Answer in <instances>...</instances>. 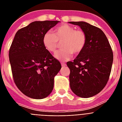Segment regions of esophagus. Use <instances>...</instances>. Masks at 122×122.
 Wrapping results in <instances>:
<instances>
[{
  "mask_svg": "<svg viewBox=\"0 0 122 122\" xmlns=\"http://www.w3.org/2000/svg\"><path fill=\"white\" fill-rule=\"evenodd\" d=\"M61 66H66V64H65V63H61Z\"/></svg>",
  "mask_w": 122,
  "mask_h": 122,
  "instance_id": "obj_1",
  "label": "esophagus"
}]
</instances>
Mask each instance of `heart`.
I'll use <instances>...</instances> for the list:
<instances>
[{
	"label": "heart",
	"mask_w": 122,
	"mask_h": 122,
	"mask_svg": "<svg viewBox=\"0 0 122 122\" xmlns=\"http://www.w3.org/2000/svg\"><path fill=\"white\" fill-rule=\"evenodd\" d=\"M43 45L51 53H55L61 44L63 49L55 54L56 58L60 61H68L73 54H79L87 44V34L82 30H76L73 26L63 24L54 29L53 33L48 31L43 36Z\"/></svg>",
	"instance_id": "1"
}]
</instances>
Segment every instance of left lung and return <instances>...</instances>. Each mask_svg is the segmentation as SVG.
<instances>
[{
  "label": "left lung",
  "mask_w": 122,
  "mask_h": 122,
  "mask_svg": "<svg viewBox=\"0 0 122 122\" xmlns=\"http://www.w3.org/2000/svg\"><path fill=\"white\" fill-rule=\"evenodd\" d=\"M87 34L85 47L73 61L67 62L70 70V85L74 94L87 98L97 94L110 78L113 60L112 47L104 32L83 21L70 22Z\"/></svg>",
  "instance_id": "1"
}]
</instances>
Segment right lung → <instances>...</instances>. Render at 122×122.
I'll return each mask as SVG.
<instances>
[{
    "label": "right lung",
    "mask_w": 122,
    "mask_h": 122,
    "mask_svg": "<svg viewBox=\"0 0 122 122\" xmlns=\"http://www.w3.org/2000/svg\"><path fill=\"white\" fill-rule=\"evenodd\" d=\"M58 21L32 22L16 32L9 52L12 77L19 90L33 99L51 94L61 63L44 47L43 36Z\"/></svg>",
    "instance_id": "right-lung-1"
}]
</instances>
